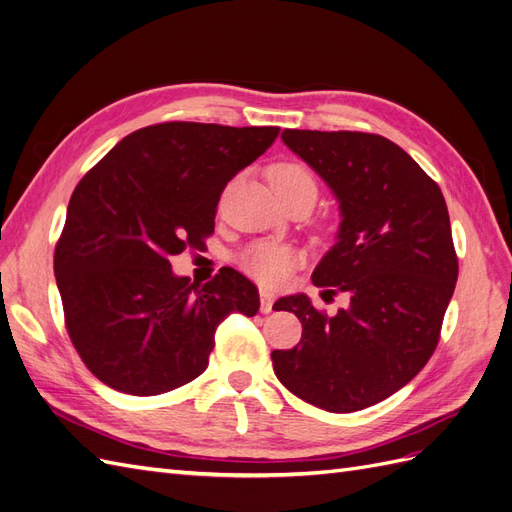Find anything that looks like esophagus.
I'll list each match as a JSON object with an SVG mask.
<instances>
[{
	"instance_id": "obj_1",
	"label": "esophagus",
	"mask_w": 512,
	"mask_h": 512,
	"mask_svg": "<svg viewBox=\"0 0 512 512\" xmlns=\"http://www.w3.org/2000/svg\"><path fill=\"white\" fill-rule=\"evenodd\" d=\"M273 301H275V294L269 292L267 288H260V312L262 314H271Z\"/></svg>"
}]
</instances>
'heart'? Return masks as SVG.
I'll return each mask as SVG.
<instances>
[{
	"instance_id": "obj_1",
	"label": "heart",
	"mask_w": 512,
	"mask_h": 512,
	"mask_svg": "<svg viewBox=\"0 0 512 512\" xmlns=\"http://www.w3.org/2000/svg\"><path fill=\"white\" fill-rule=\"evenodd\" d=\"M269 181L275 192H286L303 183L314 185L312 175L303 166L292 162L271 166ZM299 262V250L277 241H254L239 256V267L265 288H282L288 282L290 273L299 267Z\"/></svg>"
}]
</instances>
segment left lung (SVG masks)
Instances as JSON below:
<instances>
[{
	"label": "left lung",
	"mask_w": 512,
	"mask_h": 512,
	"mask_svg": "<svg viewBox=\"0 0 512 512\" xmlns=\"http://www.w3.org/2000/svg\"><path fill=\"white\" fill-rule=\"evenodd\" d=\"M282 141L329 183L342 209L337 243L312 282L350 299L327 316L305 294L273 309L303 324L292 350H273L290 393L327 412L391 397L431 359L459 275L438 183L389 138L367 132L284 130Z\"/></svg>",
	"instance_id": "obj_1"
}]
</instances>
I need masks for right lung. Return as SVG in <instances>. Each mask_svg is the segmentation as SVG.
<instances>
[{
    "mask_svg": "<svg viewBox=\"0 0 512 512\" xmlns=\"http://www.w3.org/2000/svg\"><path fill=\"white\" fill-rule=\"evenodd\" d=\"M280 128L166 121L128 134L76 185L55 245L72 346L115 391L149 397L198 378L218 324L254 316L258 288L224 267L196 286L168 258L203 250L226 183Z\"/></svg>",
    "mask_w": 512,
    "mask_h": 512,
    "instance_id": "1",
    "label": "right lung"
}]
</instances>
